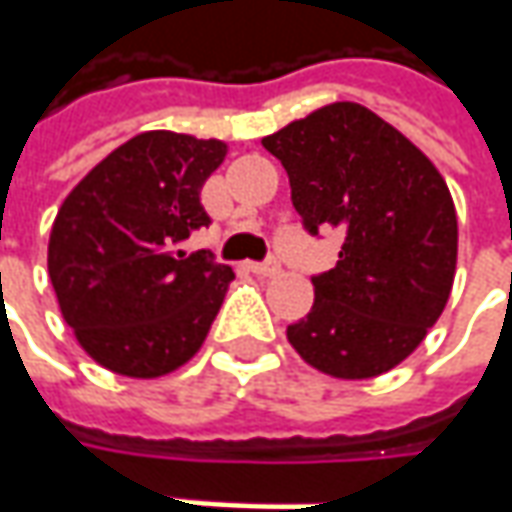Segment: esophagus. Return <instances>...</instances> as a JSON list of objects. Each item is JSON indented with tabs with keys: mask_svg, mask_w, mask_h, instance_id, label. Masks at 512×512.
<instances>
[{
	"mask_svg": "<svg viewBox=\"0 0 512 512\" xmlns=\"http://www.w3.org/2000/svg\"><path fill=\"white\" fill-rule=\"evenodd\" d=\"M249 269L255 274H263V277H272V274L280 272V263L269 257V260H263V263H249Z\"/></svg>",
	"mask_w": 512,
	"mask_h": 512,
	"instance_id": "1",
	"label": "esophagus"
}]
</instances>
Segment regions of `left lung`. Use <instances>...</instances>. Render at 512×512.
<instances>
[{"mask_svg": "<svg viewBox=\"0 0 512 512\" xmlns=\"http://www.w3.org/2000/svg\"><path fill=\"white\" fill-rule=\"evenodd\" d=\"M289 172L309 235L340 229L314 306L286 328L294 351L337 379L391 371L425 340L456 272V209L445 178L368 107L337 101L263 138Z\"/></svg>", "mask_w": 512, "mask_h": 512, "instance_id": "obj_1", "label": "left lung"}]
</instances>
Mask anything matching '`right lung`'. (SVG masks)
Listing matches in <instances>:
<instances>
[{"mask_svg": "<svg viewBox=\"0 0 512 512\" xmlns=\"http://www.w3.org/2000/svg\"><path fill=\"white\" fill-rule=\"evenodd\" d=\"M223 155L215 138L152 130L110 152L64 198L47 272L67 326L98 365L164 377L206 340L235 272L184 243L212 223L201 189Z\"/></svg>", "mask_w": 512, "mask_h": 512, "instance_id": "add662e5", "label": "right lung"}]
</instances>
